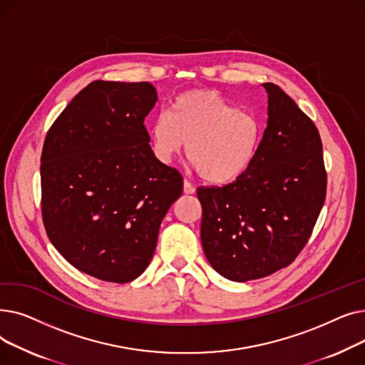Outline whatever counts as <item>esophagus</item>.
Wrapping results in <instances>:
<instances>
[{
	"instance_id": "34e87169",
	"label": "esophagus",
	"mask_w": 365,
	"mask_h": 365,
	"mask_svg": "<svg viewBox=\"0 0 365 365\" xmlns=\"http://www.w3.org/2000/svg\"><path fill=\"white\" fill-rule=\"evenodd\" d=\"M183 192H185L186 195L195 194V186H194L192 183H189L187 180H185V183H183Z\"/></svg>"
}]
</instances>
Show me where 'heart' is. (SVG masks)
<instances>
[{"mask_svg": "<svg viewBox=\"0 0 365 365\" xmlns=\"http://www.w3.org/2000/svg\"><path fill=\"white\" fill-rule=\"evenodd\" d=\"M262 138L263 125L255 113L240 110L212 90L182 93L150 128L152 149L161 163H173L187 146L200 178L213 185L240 179L253 165Z\"/></svg>", "mask_w": 365, "mask_h": 365, "instance_id": "heart-1", "label": "heart"}]
</instances>
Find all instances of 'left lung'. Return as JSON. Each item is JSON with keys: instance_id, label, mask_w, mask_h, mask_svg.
<instances>
[{"instance_id": "left-lung-1", "label": "left lung", "mask_w": 365, "mask_h": 365, "mask_svg": "<svg viewBox=\"0 0 365 365\" xmlns=\"http://www.w3.org/2000/svg\"><path fill=\"white\" fill-rule=\"evenodd\" d=\"M263 87L267 125L253 165L232 183L197 189L205 257L237 282L289 266L308 242L327 192L318 128L282 88Z\"/></svg>"}]
</instances>
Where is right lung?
Listing matches in <instances>:
<instances>
[{"label":"right lung","instance_id":"obj_1","mask_svg":"<svg viewBox=\"0 0 365 365\" xmlns=\"http://www.w3.org/2000/svg\"><path fill=\"white\" fill-rule=\"evenodd\" d=\"M149 83L93 81L50 127L41 153L46 232L76 269L130 282L148 267L183 178L149 146Z\"/></svg>","mask_w":365,"mask_h":365}]
</instances>
